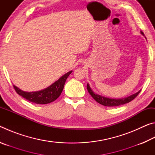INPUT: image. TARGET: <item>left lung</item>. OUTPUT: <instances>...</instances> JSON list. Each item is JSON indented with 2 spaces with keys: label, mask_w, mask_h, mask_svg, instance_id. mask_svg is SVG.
Segmentation results:
<instances>
[{
  "label": "left lung",
  "mask_w": 155,
  "mask_h": 155,
  "mask_svg": "<svg viewBox=\"0 0 155 155\" xmlns=\"http://www.w3.org/2000/svg\"><path fill=\"white\" fill-rule=\"evenodd\" d=\"M141 33L144 36V33L143 32H141ZM87 89L88 92L90 93L91 97L95 100L97 103H98L99 104H101L102 105H104L105 107H117V106H120V105H122V104H124L126 103H129V102L132 101L133 99H135L141 91V90H140L138 92L124 98L114 99V98H106V97L100 96L98 94H95L92 90H91V89L90 88L88 83L87 85Z\"/></svg>",
  "instance_id": "1"
}]
</instances>
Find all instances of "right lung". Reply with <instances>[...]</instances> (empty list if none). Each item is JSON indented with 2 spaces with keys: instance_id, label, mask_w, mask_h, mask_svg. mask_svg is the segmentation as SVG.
Returning a JSON list of instances; mask_svg holds the SVG:
<instances>
[{
  "instance_id": "obj_1",
  "label": "right lung",
  "mask_w": 155,
  "mask_h": 155,
  "mask_svg": "<svg viewBox=\"0 0 155 155\" xmlns=\"http://www.w3.org/2000/svg\"><path fill=\"white\" fill-rule=\"evenodd\" d=\"M72 72V71L68 72L64 76H62L59 80H57L51 86H49L48 87L41 91L27 92V91L20 90L15 85H14V88L18 94H19L22 98L31 102V103L39 104H48L55 101L61 95L62 91L64 90L65 81Z\"/></svg>"
}]
</instances>
